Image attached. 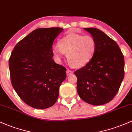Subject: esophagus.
Here are the masks:
<instances>
[{
	"label": "esophagus",
	"instance_id": "esophagus-1",
	"mask_svg": "<svg viewBox=\"0 0 132 132\" xmlns=\"http://www.w3.org/2000/svg\"><path fill=\"white\" fill-rule=\"evenodd\" d=\"M66 72H67V76H69V75H70V74H72V73H73V72H72V70H69V69H67Z\"/></svg>",
	"mask_w": 132,
	"mask_h": 132
}]
</instances>
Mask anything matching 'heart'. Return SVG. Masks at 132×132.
Returning a JSON list of instances; mask_svg holds the SVG:
<instances>
[{"mask_svg":"<svg viewBox=\"0 0 132 132\" xmlns=\"http://www.w3.org/2000/svg\"><path fill=\"white\" fill-rule=\"evenodd\" d=\"M97 44L93 36L70 32L59 39V45L52 46V53L58 61L66 53L68 62L72 67L81 68L93 60Z\"/></svg>","mask_w":132,"mask_h":132,"instance_id":"heart-1","label":"heart"}]
</instances>
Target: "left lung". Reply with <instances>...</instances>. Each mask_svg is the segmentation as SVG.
<instances>
[{
    "label": "left lung",
    "mask_w": 132,
    "mask_h": 132,
    "mask_svg": "<svg viewBox=\"0 0 132 132\" xmlns=\"http://www.w3.org/2000/svg\"><path fill=\"white\" fill-rule=\"evenodd\" d=\"M84 29L97 44L93 59L75 72L77 90L83 101L92 105L109 103L114 98L124 78V56L113 39L97 28Z\"/></svg>",
    "instance_id": "8db88e82"
}]
</instances>
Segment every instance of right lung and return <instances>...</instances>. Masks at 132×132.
<instances>
[{
	"mask_svg": "<svg viewBox=\"0 0 132 132\" xmlns=\"http://www.w3.org/2000/svg\"><path fill=\"white\" fill-rule=\"evenodd\" d=\"M61 28H38L15 46L9 60L12 87L26 104L46 109L56 103L66 69L53 59L52 45Z\"/></svg>",
	"mask_w": 132,
	"mask_h": 132,
	"instance_id": "1",
	"label": "right lung"
}]
</instances>
